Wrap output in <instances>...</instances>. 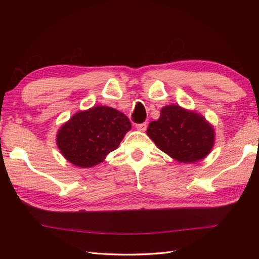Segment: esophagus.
<instances>
[{
  "mask_svg": "<svg viewBox=\"0 0 259 259\" xmlns=\"http://www.w3.org/2000/svg\"><path fill=\"white\" fill-rule=\"evenodd\" d=\"M136 128L140 130V131H145L147 129V123L146 122H142V123H138L136 124Z\"/></svg>",
  "mask_w": 259,
  "mask_h": 259,
  "instance_id": "34e87169",
  "label": "esophagus"
}]
</instances>
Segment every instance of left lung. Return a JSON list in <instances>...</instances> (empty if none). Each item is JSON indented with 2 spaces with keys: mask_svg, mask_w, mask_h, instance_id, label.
Returning a JSON list of instances; mask_svg holds the SVG:
<instances>
[{
  "mask_svg": "<svg viewBox=\"0 0 259 259\" xmlns=\"http://www.w3.org/2000/svg\"><path fill=\"white\" fill-rule=\"evenodd\" d=\"M147 134L161 151L180 162L205 158L213 146V130L202 115L179 106L161 109L160 118L152 121Z\"/></svg>",
  "mask_w": 259,
  "mask_h": 259,
  "instance_id": "1",
  "label": "left lung"
}]
</instances>
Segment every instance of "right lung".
I'll use <instances>...</instances> for the list:
<instances>
[{"label":"right lung","mask_w":259,"mask_h":259,"mask_svg":"<svg viewBox=\"0 0 259 259\" xmlns=\"http://www.w3.org/2000/svg\"><path fill=\"white\" fill-rule=\"evenodd\" d=\"M131 122L113 108L99 106L78 112L59 130L57 144L63 157L81 168L100 163L117 149Z\"/></svg>","instance_id":"obj_1"}]
</instances>
